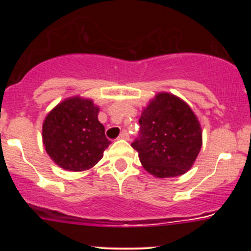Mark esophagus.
Segmentation results:
<instances>
[{
	"label": "esophagus",
	"instance_id": "34e87169",
	"mask_svg": "<svg viewBox=\"0 0 251 251\" xmlns=\"http://www.w3.org/2000/svg\"><path fill=\"white\" fill-rule=\"evenodd\" d=\"M119 139H123V140H128L129 139V135L127 133V131H123L122 133L119 135Z\"/></svg>",
	"mask_w": 251,
	"mask_h": 251
}]
</instances>
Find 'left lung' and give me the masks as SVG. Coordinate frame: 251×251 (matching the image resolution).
<instances>
[{
  "label": "left lung",
  "instance_id": "left-lung-1",
  "mask_svg": "<svg viewBox=\"0 0 251 251\" xmlns=\"http://www.w3.org/2000/svg\"><path fill=\"white\" fill-rule=\"evenodd\" d=\"M140 134L132 143L143 168L157 178L181 176L194 165L201 148V127L180 98L160 92L139 119Z\"/></svg>",
  "mask_w": 251,
  "mask_h": 251
}]
</instances>
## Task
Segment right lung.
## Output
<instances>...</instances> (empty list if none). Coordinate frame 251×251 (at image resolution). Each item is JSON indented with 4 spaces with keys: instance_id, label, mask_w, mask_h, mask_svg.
Returning a JSON list of instances; mask_svg holds the SVG:
<instances>
[{
    "instance_id": "1",
    "label": "right lung",
    "mask_w": 251,
    "mask_h": 251,
    "mask_svg": "<svg viewBox=\"0 0 251 251\" xmlns=\"http://www.w3.org/2000/svg\"><path fill=\"white\" fill-rule=\"evenodd\" d=\"M99 106L79 96L68 98L43 120L42 142L57 166L67 171H86L102 158L111 142L98 120Z\"/></svg>"
}]
</instances>
